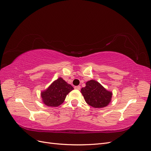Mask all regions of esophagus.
Wrapping results in <instances>:
<instances>
[{
  "instance_id": "1",
  "label": "esophagus",
  "mask_w": 151,
  "mask_h": 151,
  "mask_svg": "<svg viewBox=\"0 0 151 151\" xmlns=\"http://www.w3.org/2000/svg\"><path fill=\"white\" fill-rule=\"evenodd\" d=\"M75 89L80 90V86H76V87H75Z\"/></svg>"
}]
</instances>
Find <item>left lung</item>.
I'll return each instance as SVG.
<instances>
[{
	"instance_id": "obj_1",
	"label": "left lung",
	"mask_w": 151,
	"mask_h": 151,
	"mask_svg": "<svg viewBox=\"0 0 151 151\" xmlns=\"http://www.w3.org/2000/svg\"><path fill=\"white\" fill-rule=\"evenodd\" d=\"M85 102L94 108L106 107L111 101L113 92L108 91L103 86L94 80L86 82V86L81 89Z\"/></svg>"
}]
</instances>
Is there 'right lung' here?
I'll list each match as a JSON object with an SVG mask.
<instances>
[{
    "instance_id": "1",
    "label": "right lung",
    "mask_w": 151,
    "mask_h": 151,
    "mask_svg": "<svg viewBox=\"0 0 151 151\" xmlns=\"http://www.w3.org/2000/svg\"><path fill=\"white\" fill-rule=\"evenodd\" d=\"M73 89L70 84L60 77L41 92L42 101L47 106L58 107L63 104L67 95Z\"/></svg>"
}]
</instances>
